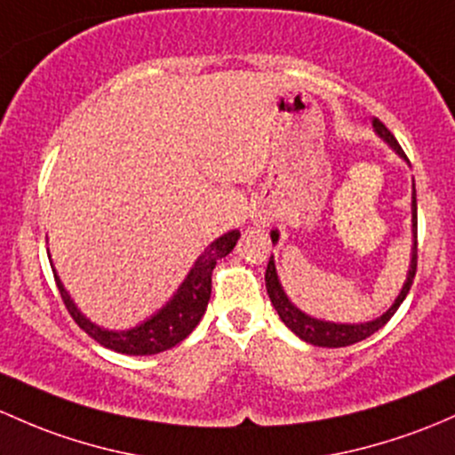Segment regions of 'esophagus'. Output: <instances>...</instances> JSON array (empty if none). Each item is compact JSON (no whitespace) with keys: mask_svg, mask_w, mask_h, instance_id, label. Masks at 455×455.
Instances as JSON below:
<instances>
[{"mask_svg":"<svg viewBox=\"0 0 455 455\" xmlns=\"http://www.w3.org/2000/svg\"><path fill=\"white\" fill-rule=\"evenodd\" d=\"M272 220H275V209H272V204L261 203L259 207H255V212H252V224H255V227H267Z\"/></svg>","mask_w":455,"mask_h":455,"instance_id":"1","label":"esophagus"}]
</instances>
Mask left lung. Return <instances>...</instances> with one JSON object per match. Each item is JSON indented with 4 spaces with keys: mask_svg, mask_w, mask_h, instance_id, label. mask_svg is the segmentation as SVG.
<instances>
[{
    "mask_svg": "<svg viewBox=\"0 0 455 455\" xmlns=\"http://www.w3.org/2000/svg\"><path fill=\"white\" fill-rule=\"evenodd\" d=\"M372 131H375V135L379 137V140L384 141L392 152H396V156H401L405 164H410L408 156L403 155L401 146L396 143L395 137H392V132L377 117H372ZM410 207H412V248H410L408 275H405V281L403 285H401L399 294H396L395 303H392L384 314L377 315V318L372 320H364V323H336V320H324V318H315V315L305 314L303 309L296 307V305L290 300V296L285 294L283 285H281V279H279V272H276L275 255H270V261H267V267H266V290H267V296H270L272 307L276 309V314H279V318L283 320L285 327H288L290 331H294L303 342L314 344V347H327V348L348 347V344L362 342L366 340V338H371L375 331H379L392 315H395L396 309H399V305L405 300L410 288H412L414 275H417V189H414V179H412V203H410ZM270 240L275 246L279 243V231H276V228L275 231H270Z\"/></svg>",
    "mask_w": 455,
    "mask_h": 455,
    "instance_id": "8db88e82",
    "label": "left lung"
}]
</instances>
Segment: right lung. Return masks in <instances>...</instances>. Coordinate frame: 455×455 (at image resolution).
Listing matches in <instances>:
<instances>
[{
	"instance_id": "obj_1",
	"label": "right lung",
	"mask_w": 455,
	"mask_h": 455,
	"mask_svg": "<svg viewBox=\"0 0 455 455\" xmlns=\"http://www.w3.org/2000/svg\"><path fill=\"white\" fill-rule=\"evenodd\" d=\"M237 240H240V231H228L209 243L200 252L198 259L194 261V266H191L183 283L179 285V290L170 296V300L161 305L148 318H143L141 323H137L135 327L128 329H107L87 318L83 309L74 303L63 281H60L54 261H52L50 248H47V257H50L52 272H54L60 296H63L71 318L78 323L80 329H84L95 342L111 348V351L126 353V355H156V353L167 351V348L183 342L194 331L196 324L200 323V318L207 312L209 299H212L213 267L218 264V259L227 257L235 248Z\"/></svg>"
}]
</instances>
